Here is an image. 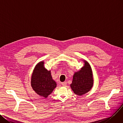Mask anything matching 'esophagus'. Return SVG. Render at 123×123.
<instances>
[{"mask_svg": "<svg viewBox=\"0 0 123 123\" xmlns=\"http://www.w3.org/2000/svg\"><path fill=\"white\" fill-rule=\"evenodd\" d=\"M62 86H66L67 85V82H62Z\"/></svg>", "mask_w": 123, "mask_h": 123, "instance_id": "1", "label": "esophagus"}]
</instances>
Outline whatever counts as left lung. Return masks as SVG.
Segmentation results:
<instances>
[{
	"label": "left lung",
	"mask_w": 123,
	"mask_h": 123,
	"mask_svg": "<svg viewBox=\"0 0 123 123\" xmlns=\"http://www.w3.org/2000/svg\"><path fill=\"white\" fill-rule=\"evenodd\" d=\"M84 65L79 71L75 72L70 86L74 93L81 96L89 92L93 87V77L91 67L89 63L83 60Z\"/></svg>",
	"instance_id": "8db88e82"
}]
</instances>
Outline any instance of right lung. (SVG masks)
I'll list each match as a JSON object with an SVG mask.
<instances>
[{
	"label": "right lung",
	"mask_w": 123,
	"mask_h": 123,
	"mask_svg": "<svg viewBox=\"0 0 123 123\" xmlns=\"http://www.w3.org/2000/svg\"><path fill=\"white\" fill-rule=\"evenodd\" d=\"M44 64V61H41L35 66L31 76V85L37 94L46 98L56 87V83L52 78L50 70H48Z\"/></svg>",
	"instance_id": "obj_1"
}]
</instances>
